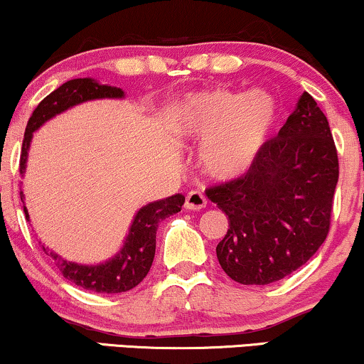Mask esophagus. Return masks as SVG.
<instances>
[{
	"instance_id": "1",
	"label": "esophagus",
	"mask_w": 364,
	"mask_h": 364,
	"mask_svg": "<svg viewBox=\"0 0 364 364\" xmlns=\"http://www.w3.org/2000/svg\"><path fill=\"white\" fill-rule=\"evenodd\" d=\"M207 205V198L200 191H191L186 197V208L188 210H200Z\"/></svg>"
}]
</instances>
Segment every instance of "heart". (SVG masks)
<instances>
[{"mask_svg": "<svg viewBox=\"0 0 364 364\" xmlns=\"http://www.w3.org/2000/svg\"><path fill=\"white\" fill-rule=\"evenodd\" d=\"M277 117L278 107L270 94L215 89L183 99L173 116V129L181 136L207 142L203 166L212 176L230 178L255 162Z\"/></svg>", "mask_w": 364, "mask_h": 364, "instance_id": "b5f03b06", "label": "heart"}]
</instances>
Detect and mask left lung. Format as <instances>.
Segmentation results:
<instances>
[{
	"label": "left lung",
	"mask_w": 364,
	"mask_h": 364,
	"mask_svg": "<svg viewBox=\"0 0 364 364\" xmlns=\"http://www.w3.org/2000/svg\"><path fill=\"white\" fill-rule=\"evenodd\" d=\"M338 152L326 116L308 92L250 168L205 193L228 217L217 245L223 272L268 285L298 270L330 232Z\"/></svg>",
	"instance_id": "left-lung-1"
}]
</instances>
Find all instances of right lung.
<instances>
[{"label": "right lung", "instance_id": "add662e5", "mask_svg": "<svg viewBox=\"0 0 364 364\" xmlns=\"http://www.w3.org/2000/svg\"><path fill=\"white\" fill-rule=\"evenodd\" d=\"M104 97H124V91L119 87L99 84L91 77H79L64 82L56 91L44 97L33 111V116L29 117L26 131H24L19 173L23 176L26 168L29 144H31L34 131H38L56 114H61L76 104ZM19 196H21V200H24V193L19 192ZM183 202H186V197L182 193H176L172 197L144 205L134 217L121 252H117V255H114L111 260L99 263V265H81V263L64 260L54 252H51V257L63 277L84 290L96 293H122L132 290L147 277L152 267L159 223L164 218L181 212ZM24 213L29 220L26 207H24ZM43 250L48 253V247H43Z\"/></svg>", "mask_w": 364, "mask_h": 364}]
</instances>
